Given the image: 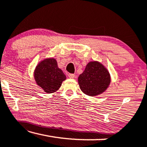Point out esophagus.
<instances>
[{
	"label": "esophagus",
	"instance_id": "34e87169",
	"mask_svg": "<svg viewBox=\"0 0 147 147\" xmlns=\"http://www.w3.org/2000/svg\"><path fill=\"white\" fill-rule=\"evenodd\" d=\"M68 77H69V78H75V74H68Z\"/></svg>",
	"mask_w": 147,
	"mask_h": 147
}]
</instances>
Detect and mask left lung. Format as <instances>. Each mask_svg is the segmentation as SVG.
<instances>
[{"label": "left lung", "instance_id": "obj_1", "mask_svg": "<svg viewBox=\"0 0 147 147\" xmlns=\"http://www.w3.org/2000/svg\"><path fill=\"white\" fill-rule=\"evenodd\" d=\"M111 82L108 70L99 61H90L78 77L82 92L90 96H96L106 91Z\"/></svg>", "mask_w": 147, "mask_h": 147}]
</instances>
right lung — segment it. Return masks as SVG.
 Masks as SVG:
<instances>
[{"mask_svg":"<svg viewBox=\"0 0 147 147\" xmlns=\"http://www.w3.org/2000/svg\"><path fill=\"white\" fill-rule=\"evenodd\" d=\"M36 83L47 94L53 93L59 90L66 76L54 58L42 60L36 66L34 71Z\"/></svg>","mask_w":147,"mask_h":147,"instance_id":"add662e5","label":"right lung"}]
</instances>
